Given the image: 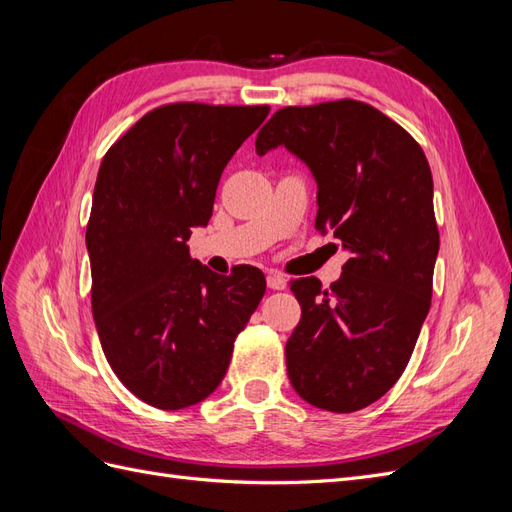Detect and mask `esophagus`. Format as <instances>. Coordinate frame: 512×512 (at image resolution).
Here are the masks:
<instances>
[{
  "label": "esophagus",
  "instance_id": "1",
  "mask_svg": "<svg viewBox=\"0 0 512 512\" xmlns=\"http://www.w3.org/2000/svg\"><path fill=\"white\" fill-rule=\"evenodd\" d=\"M267 286L271 290H284L286 288V277L280 273H269L267 275Z\"/></svg>",
  "mask_w": 512,
  "mask_h": 512
}]
</instances>
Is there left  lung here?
<instances>
[{"mask_svg": "<svg viewBox=\"0 0 512 512\" xmlns=\"http://www.w3.org/2000/svg\"><path fill=\"white\" fill-rule=\"evenodd\" d=\"M286 147L318 183L316 228L350 254L322 288L290 290L301 320L286 344L292 389L329 412L374 404L404 374L431 305L440 235L433 179L414 138L356 100L280 108L256 136V153Z\"/></svg>", "mask_w": 512, "mask_h": 512, "instance_id": "left-lung-1", "label": "left lung"}]
</instances>
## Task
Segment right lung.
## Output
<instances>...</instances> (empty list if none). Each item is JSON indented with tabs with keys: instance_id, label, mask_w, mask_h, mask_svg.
<instances>
[{
	"instance_id": "1",
	"label": "right lung",
	"mask_w": 512,
	"mask_h": 512,
	"mask_svg": "<svg viewBox=\"0 0 512 512\" xmlns=\"http://www.w3.org/2000/svg\"><path fill=\"white\" fill-rule=\"evenodd\" d=\"M269 106L153 108L106 151L87 224L91 309L115 376L145 404L181 410L222 382L265 294L256 267L218 275L190 256L226 164Z\"/></svg>"
}]
</instances>
